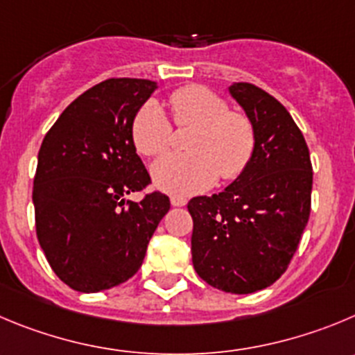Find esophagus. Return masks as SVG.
I'll use <instances>...</instances> for the list:
<instances>
[{
  "label": "esophagus",
  "instance_id": "1",
  "mask_svg": "<svg viewBox=\"0 0 355 355\" xmlns=\"http://www.w3.org/2000/svg\"><path fill=\"white\" fill-rule=\"evenodd\" d=\"M170 201L173 207H185V205H187V200H185L184 196H171Z\"/></svg>",
  "mask_w": 355,
  "mask_h": 355
}]
</instances>
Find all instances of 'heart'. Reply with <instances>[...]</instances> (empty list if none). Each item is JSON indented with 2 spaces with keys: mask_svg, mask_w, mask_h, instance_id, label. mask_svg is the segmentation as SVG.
<instances>
[{
  "mask_svg": "<svg viewBox=\"0 0 355 355\" xmlns=\"http://www.w3.org/2000/svg\"><path fill=\"white\" fill-rule=\"evenodd\" d=\"M178 125H194L187 154H166L152 164V180L166 193L189 196L210 187L217 177H240L256 147L252 122L243 114L230 112L220 96L201 85H187L170 96ZM131 138L141 155H157L171 144V124L154 99L137 112Z\"/></svg>",
  "mask_w": 355,
  "mask_h": 355,
  "instance_id": "b5f03b06",
  "label": "heart"
}]
</instances>
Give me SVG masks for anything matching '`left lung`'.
<instances>
[{
  "mask_svg": "<svg viewBox=\"0 0 355 355\" xmlns=\"http://www.w3.org/2000/svg\"><path fill=\"white\" fill-rule=\"evenodd\" d=\"M230 94L252 122L256 147L223 193L189 201L191 252L208 286L250 294L289 266L310 217L313 171L303 132L282 103L247 82H233Z\"/></svg>",
  "mask_w": 355,
  "mask_h": 355,
  "instance_id": "1",
  "label": "left lung"
}]
</instances>
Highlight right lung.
Instances as JSON below:
<instances>
[{"label":"right lung","mask_w":355,"mask_h":355,"mask_svg":"<svg viewBox=\"0 0 355 355\" xmlns=\"http://www.w3.org/2000/svg\"><path fill=\"white\" fill-rule=\"evenodd\" d=\"M157 89L108 78L69 103L45 135L33 187L36 236L54 273L78 293H99L140 270L170 198L128 194L150 184L131 124Z\"/></svg>","instance_id":"1"}]
</instances>
